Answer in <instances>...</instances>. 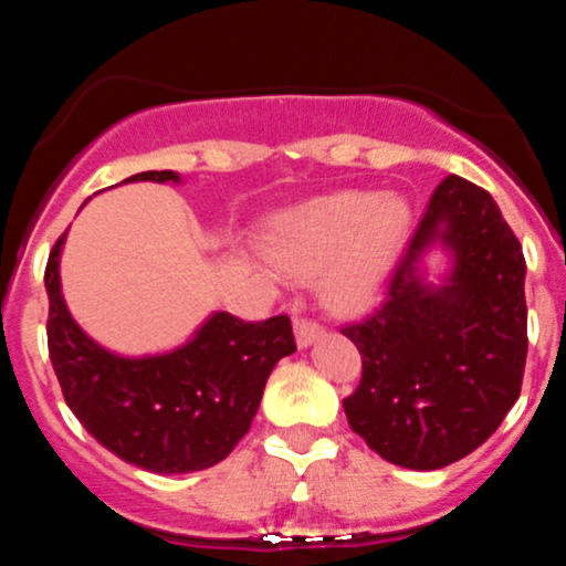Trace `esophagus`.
<instances>
[{"mask_svg": "<svg viewBox=\"0 0 566 566\" xmlns=\"http://www.w3.org/2000/svg\"><path fill=\"white\" fill-rule=\"evenodd\" d=\"M324 335L322 324L314 319H295V340L301 348H308L311 343H316Z\"/></svg>", "mask_w": 566, "mask_h": 566, "instance_id": "34e87169", "label": "esophagus"}]
</instances>
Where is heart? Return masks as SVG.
I'll use <instances>...</instances> for the list:
<instances>
[{"label":"heart","instance_id":"heart-1","mask_svg":"<svg viewBox=\"0 0 566 566\" xmlns=\"http://www.w3.org/2000/svg\"><path fill=\"white\" fill-rule=\"evenodd\" d=\"M412 239V207L373 191H337L269 220L263 250L292 276L324 271L322 295L340 314L373 308Z\"/></svg>","mask_w":566,"mask_h":566}]
</instances>
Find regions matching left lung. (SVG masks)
Instances as JSON below:
<instances>
[{"mask_svg":"<svg viewBox=\"0 0 566 566\" xmlns=\"http://www.w3.org/2000/svg\"><path fill=\"white\" fill-rule=\"evenodd\" d=\"M441 245L451 269L427 279ZM522 244L484 188L450 175L437 186L396 265L388 301L343 335L359 348L348 426L388 463L437 471L484 444L522 391L527 361Z\"/></svg>","mask_w":566,"mask_h":566,"instance_id":"1","label":"left lung"}]
</instances>
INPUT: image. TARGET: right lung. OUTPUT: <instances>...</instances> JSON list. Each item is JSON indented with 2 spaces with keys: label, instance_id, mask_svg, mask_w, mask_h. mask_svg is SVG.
Segmentation results:
<instances>
[{
  "label": "right lung",
  "instance_id": "right-lung-1",
  "mask_svg": "<svg viewBox=\"0 0 566 566\" xmlns=\"http://www.w3.org/2000/svg\"><path fill=\"white\" fill-rule=\"evenodd\" d=\"M138 180L180 184V175L148 170L122 184ZM66 233L44 269L48 346L63 399L84 431L151 473H191L229 458L250 431L271 369L295 350L287 316L242 322L216 311L184 346L151 356L114 354L84 333L63 301Z\"/></svg>",
  "mask_w": 566,
  "mask_h": 566
}]
</instances>
